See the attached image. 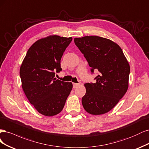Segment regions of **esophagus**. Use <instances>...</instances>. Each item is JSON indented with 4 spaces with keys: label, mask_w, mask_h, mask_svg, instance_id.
I'll use <instances>...</instances> for the list:
<instances>
[{
    "label": "esophagus",
    "mask_w": 149,
    "mask_h": 149,
    "mask_svg": "<svg viewBox=\"0 0 149 149\" xmlns=\"http://www.w3.org/2000/svg\"><path fill=\"white\" fill-rule=\"evenodd\" d=\"M79 84H76V83H74L73 84V88H76L77 87H79Z\"/></svg>",
    "instance_id": "34e87169"
}]
</instances>
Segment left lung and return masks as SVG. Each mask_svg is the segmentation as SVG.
<instances>
[{
	"instance_id": "1",
	"label": "left lung",
	"mask_w": 149,
	"mask_h": 149,
	"mask_svg": "<svg viewBox=\"0 0 149 149\" xmlns=\"http://www.w3.org/2000/svg\"><path fill=\"white\" fill-rule=\"evenodd\" d=\"M74 42L87 59L91 72H99L95 83L85 84L81 103L93 115L107 113L126 93L130 66L123 50L111 40L97 36L75 38Z\"/></svg>"
}]
</instances>
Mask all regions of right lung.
<instances>
[{"mask_svg":"<svg viewBox=\"0 0 149 149\" xmlns=\"http://www.w3.org/2000/svg\"><path fill=\"white\" fill-rule=\"evenodd\" d=\"M72 38L52 35L36 41L28 50L20 69L23 92L30 103L46 116L59 114L72 89V82L54 78L61 59Z\"/></svg>","mask_w":149,"mask_h":149,"instance_id":"add662e5","label":"right lung"}]
</instances>
